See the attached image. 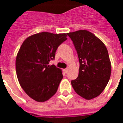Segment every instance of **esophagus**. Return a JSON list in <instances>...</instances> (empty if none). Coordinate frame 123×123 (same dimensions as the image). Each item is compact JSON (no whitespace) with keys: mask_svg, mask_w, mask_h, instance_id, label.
Instances as JSON below:
<instances>
[{"mask_svg":"<svg viewBox=\"0 0 123 123\" xmlns=\"http://www.w3.org/2000/svg\"><path fill=\"white\" fill-rule=\"evenodd\" d=\"M63 71H64V73H66L68 72V69H64Z\"/></svg>","mask_w":123,"mask_h":123,"instance_id":"1","label":"esophagus"}]
</instances>
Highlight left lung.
I'll return each mask as SVG.
<instances>
[{"instance_id": "obj_1", "label": "left lung", "mask_w": 123, "mask_h": 123, "mask_svg": "<svg viewBox=\"0 0 123 123\" xmlns=\"http://www.w3.org/2000/svg\"><path fill=\"white\" fill-rule=\"evenodd\" d=\"M73 41L80 62L79 76L71 81L79 96L97 97L105 89L111 75V62L105 44L91 32L79 30L67 34Z\"/></svg>"}]
</instances>
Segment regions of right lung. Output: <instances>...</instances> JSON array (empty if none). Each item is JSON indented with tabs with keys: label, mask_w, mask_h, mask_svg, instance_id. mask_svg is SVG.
<instances>
[{
	"label": "right lung",
	"mask_w": 123,
	"mask_h": 123,
	"mask_svg": "<svg viewBox=\"0 0 123 123\" xmlns=\"http://www.w3.org/2000/svg\"><path fill=\"white\" fill-rule=\"evenodd\" d=\"M67 34L43 32L28 37L16 59V71L20 86L32 99L44 102L56 93L63 78L62 70L49 65L58 46Z\"/></svg>",
	"instance_id": "obj_1"
}]
</instances>
